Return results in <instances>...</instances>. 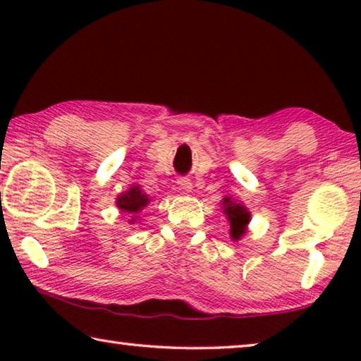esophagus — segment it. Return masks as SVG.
Listing matches in <instances>:
<instances>
[{
    "label": "esophagus",
    "instance_id": "obj_1",
    "mask_svg": "<svg viewBox=\"0 0 361 361\" xmlns=\"http://www.w3.org/2000/svg\"><path fill=\"white\" fill-rule=\"evenodd\" d=\"M178 186L183 189V191H191L192 183H191V180H188V178H180L178 180Z\"/></svg>",
    "mask_w": 361,
    "mask_h": 361
}]
</instances>
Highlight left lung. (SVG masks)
Returning <instances> with one entry per match:
<instances>
[{"label": "left lung", "mask_w": 361, "mask_h": 361, "mask_svg": "<svg viewBox=\"0 0 361 361\" xmlns=\"http://www.w3.org/2000/svg\"><path fill=\"white\" fill-rule=\"evenodd\" d=\"M224 213L229 218L231 223V237L234 240H239L240 237L245 234V226L250 221V213L247 209L240 204L232 202L229 197L224 199Z\"/></svg>", "instance_id": "1"}]
</instances>
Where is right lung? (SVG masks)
I'll return each mask as SVG.
<instances>
[{
	"label": "right lung",
	"mask_w": 361,
	"mask_h": 361,
	"mask_svg": "<svg viewBox=\"0 0 361 361\" xmlns=\"http://www.w3.org/2000/svg\"><path fill=\"white\" fill-rule=\"evenodd\" d=\"M148 195L140 191L138 186L130 188L126 194H122L118 197V207L122 212H127L129 215H133L140 210H143L148 205Z\"/></svg>",
	"instance_id": "1"
}]
</instances>
